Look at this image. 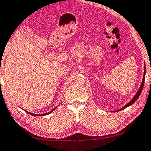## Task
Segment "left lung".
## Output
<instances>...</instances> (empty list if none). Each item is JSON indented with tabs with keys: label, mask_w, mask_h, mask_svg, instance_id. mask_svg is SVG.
Masks as SVG:
<instances>
[{
	"label": "left lung",
	"mask_w": 151,
	"mask_h": 151,
	"mask_svg": "<svg viewBox=\"0 0 151 151\" xmlns=\"http://www.w3.org/2000/svg\"><path fill=\"white\" fill-rule=\"evenodd\" d=\"M145 73H146V67H145V72H144L143 80H142V83H141V85H140V88H139L138 91L137 92V93L136 94V95H135V96H134V98L132 99V101H129V103L127 104V105H125V106H124V107H122V109H119V110H118L117 111H122V110H123V109H126V107H127V106H129L132 105V104H133V103H134V102H135V101H136V100L138 99V97L140 96V94H141V92H142V88H143V86H144V83H145Z\"/></svg>",
	"instance_id": "obj_1"
}]
</instances>
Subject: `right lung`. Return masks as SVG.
<instances>
[{
	"instance_id": "1",
	"label": "right lung",
	"mask_w": 151,
	"mask_h": 151,
	"mask_svg": "<svg viewBox=\"0 0 151 151\" xmlns=\"http://www.w3.org/2000/svg\"><path fill=\"white\" fill-rule=\"evenodd\" d=\"M55 109L56 108H55V109H53L52 110V111H50V112H48V113H45V114H41V115H37V114H34V113H29V112H27V111H25V112H27V113H29V114H30V115H33V116H42V115H48V114H49V113H50L51 112H52L53 111H54Z\"/></svg>"
}]
</instances>
